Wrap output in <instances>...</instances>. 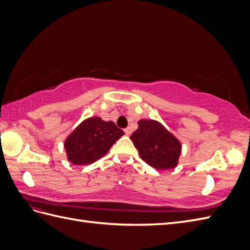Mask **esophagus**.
Segmentation results:
<instances>
[{"instance_id":"34e87169","label":"esophagus","mask_w":250,"mask_h":250,"mask_svg":"<svg viewBox=\"0 0 250 250\" xmlns=\"http://www.w3.org/2000/svg\"><path fill=\"white\" fill-rule=\"evenodd\" d=\"M124 131H125V133H126L127 135H130V134H131V132H132L131 127H127V128H125Z\"/></svg>"}]
</instances>
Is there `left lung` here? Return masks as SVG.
<instances>
[{"label": "left lung", "instance_id": "8db88e82", "mask_svg": "<svg viewBox=\"0 0 250 250\" xmlns=\"http://www.w3.org/2000/svg\"><path fill=\"white\" fill-rule=\"evenodd\" d=\"M131 141L142 160L157 170L175 168L181 153V144L163 124L154 120H140Z\"/></svg>", "mask_w": 250, "mask_h": 250}]
</instances>
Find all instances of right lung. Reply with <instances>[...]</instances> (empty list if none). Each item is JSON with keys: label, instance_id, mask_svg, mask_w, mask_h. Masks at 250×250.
Masks as SVG:
<instances>
[{"label": "right lung", "instance_id": "obj_1", "mask_svg": "<svg viewBox=\"0 0 250 250\" xmlns=\"http://www.w3.org/2000/svg\"><path fill=\"white\" fill-rule=\"evenodd\" d=\"M124 131L109 121L92 117L81 122L64 141L67 161L73 165L84 166L100 160Z\"/></svg>", "mask_w": 250, "mask_h": 250}]
</instances>
